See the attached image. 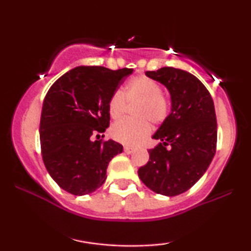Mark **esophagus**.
I'll return each instance as SVG.
<instances>
[{"instance_id": "obj_1", "label": "esophagus", "mask_w": 251, "mask_h": 251, "mask_svg": "<svg viewBox=\"0 0 251 251\" xmlns=\"http://www.w3.org/2000/svg\"><path fill=\"white\" fill-rule=\"evenodd\" d=\"M124 151H125L126 152V153H133V152H134V148H132V146H127V145H126V146H124Z\"/></svg>"}]
</instances>
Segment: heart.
<instances>
[{
  "label": "heart",
  "instance_id": "1",
  "mask_svg": "<svg viewBox=\"0 0 251 251\" xmlns=\"http://www.w3.org/2000/svg\"><path fill=\"white\" fill-rule=\"evenodd\" d=\"M126 102L137 103L132 112L135 119L120 120L111 127L112 138L123 144H138L151 131L149 121L160 125L169 117V99L162 93L160 83L150 76L132 77L123 93L114 92L107 102L109 117L114 120L120 119L125 113Z\"/></svg>",
  "mask_w": 251,
  "mask_h": 251
}]
</instances>
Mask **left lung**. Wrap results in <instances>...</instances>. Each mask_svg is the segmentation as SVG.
Segmentation results:
<instances>
[{"label":"left lung","instance_id":"obj_1","mask_svg":"<svg viewBox=\"0 0 251 251\" xmlns=\"http://www.w3.org/2000/svg\"><path fill=\"white\" fill-rule=\"evenodd\" d=\"M145 74L169 89L171 113L152 137L160 143L149 150L150 160L138 170V176L155 194L172 197L194 186L216 153L214 100L189 72L163 67Z\"/></svg>","mask_w":251,"mask_h":251}]
</instances>
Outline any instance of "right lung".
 <instances>
[{"label": "right lung", "mask_w": 251, "mask_h": 251, "mask_svg": "<svg viewBox=\"0 0 251 251\" xmlns=\"http://www.w3.org/2000/svg\"><path fill=\"white\" fill-rule=\"evenodd\" d=\"M132 72L80 66L59 77L46 94L41 154L48 174L65 191L75 196L96 191L105 183L108 163L123 152L114 140L93 142L92 137L109 126V97Z\"/></svg>", "instance_id": "add662e5"}]
</instances>
